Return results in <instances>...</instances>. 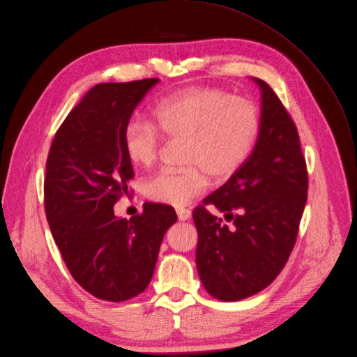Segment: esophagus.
<instances>
[{
    "instance_id": "obj_1",
    "label": "esophagus",
    "mask_w": 357,
    "mask_h": 357,
    "mask_svg": "<svg viewBox=\"0 0 357 357\" xmlns=\"http://www.w3.org/2000/svg\"><path fill=\"white\" fill-rule=\"evenodd\" d=\"M177 216H178V220H187V219H190V216H192V211L190 208H177Z\"/></svg>"
}]
</instances>
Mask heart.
I'll list each match as a JSON object with an SVG mask.
<instances>
[{
	"mask_svg": "<svg viewBox=\"0 0 357 357\" xmlns=\"http://www.w3.org/2000/svg\"><path fill=\"white\" fill-rule=\"evenodd\" d=\"M259 130L252 100L219 88L192 86L161 98L153 122L130 121L122 145L134 165L149 167L160 154L162 135L185 141V169L161 170L144 183L150 200L180 207L204 192L207 176L226 180L236 174L252 154Z\"/></svg>",
	"mask_w": 357,
	"mask_h": 357,
	"instance_id": "1",
	"label": "heart"
}]
</instances>
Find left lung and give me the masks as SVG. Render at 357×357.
Masks as SVG:
<instances>
[{
	"instance_id": "left-lung-1",
	"label": "left lung",
	"mask_w": 357,
	"mask_h": 357,
	"mask_svg": "<svg viewBox=\"0 0 357 357\" xmlns=\"http://www.w3.org/2000/svg\"><path fill=\"white\" fill-rule=\"evenodd\" d=\"M254 80L262 91L255 149L242 169L193 211L199 275L220 301L248 298L280 275L307 202L308 173L296 123L268 83ZM206 205H215L234 226L223 225Z\"/></svg>"
}]
</instances>
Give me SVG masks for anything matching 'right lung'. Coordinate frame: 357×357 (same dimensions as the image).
<instances>
[{
    "label": "right lung",
    "mask_w": 357,
    "mask_h": 357,
    "mask_svg": "<svg viewBox=\"0 0 357 357\" xmlns=\"http://www.w3.org/2000/svg\"><path fill=\"white\" fill-rule=\"evenodd\" d=\"M157 77L99 83L59 127L46 161L45 211L75 281L93 297L121 303L149 287L162 238L177 220L172 206L145 203L118 219L114 204L134 177L123 130Z\"/></svg>",
    "instance_id": "1"
}]
</instances>
